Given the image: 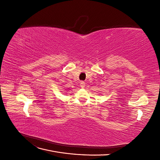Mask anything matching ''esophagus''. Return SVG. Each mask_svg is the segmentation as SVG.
Listing matches in <instances>:
<instances>
[{"mask_svg":"<svg viewBox=\"0 0 160 160\" xmlns=\"http://www.w3.org/2000/svg\"><path fill=\"white\" fill-rule=\"evenodd\" d=\"M85 86V83L84 81H81L80 82V87L81 88H84Z\"/></svg>","mask_w":160,"mask_h":160,"instance_id":"obj_1","label":"esophagus"}]
</instances>
